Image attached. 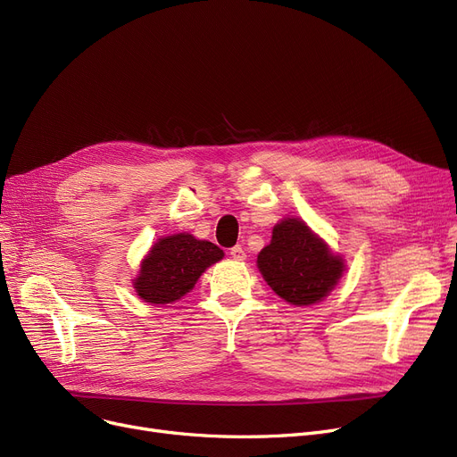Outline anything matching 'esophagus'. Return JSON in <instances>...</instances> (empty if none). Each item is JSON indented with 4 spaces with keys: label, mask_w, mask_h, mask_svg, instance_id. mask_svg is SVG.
I'll list each match as a JSON object with an SVG mask.
<instances>
[{
    "label": "esophagus",
    "mask_w": 457,
    "mask_h": 457,
    "mask_svg": "<svg viewBox=\"0 0 457 457\" xmlns=\"http://www.w3.org/2000/svg\"><path fill=\"white\" fill-rule=\"evenodd\" d=\"M229 255H231L233 259H237V261H243V259L246 257V253H245V250H243V246H241V245L233 246V248L229 250Z\"/></svg>",
    "instance_id": "obj_1"
}]
</instances>
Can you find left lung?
<instances>
[{"instance_id":"8db88e82","label":"left lung","mask_w":457,"mask_h":457,"mask_svg":"<svg viewBox=\"0 0 457 457\" xmlns=\"http://www.w3.org/2000/svg\"><path fill=\"white\" fill-rule=\"evenodd\" d=\"M257 267L272 291L293 305H311L328 296L343 276L345 262L298 219L281 220Z\"/></svg>"}]
</instances>
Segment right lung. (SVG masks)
Here are the masks:
<instances>
[{"label":"right lung","instance_id":"1","mask_svg":"<svg viewBox=\"0 0 457 457\" xmlns=\"http://www.w3.org/2000/svg\"><path fill=\"white\" fill-rule=\"evenodd\" d=\"M222 257L224 252L219 246L198 241L188 233L159 238L142 261L135 289L150 303H172L185 296L202 272Z\"/></svg>","mask_w":457,"mask_h":457}]
</instances>
